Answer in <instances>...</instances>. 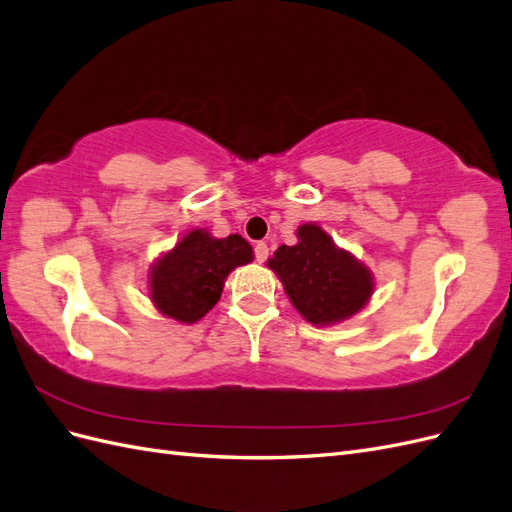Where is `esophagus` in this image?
<instances>
[{
    "label": "esophagus",
    "mask_w": 512,
    "mask_h": 512,
    "mask_svg": "<svg viewBox=\"0 0 512 512\" xmlns=\"http://www.w3.org/2000/svg\"><path fill=\"white\" fill-rule=\"evenodd\" d=\"M268 255H270L268 244L266 242H257L255 244V259L259 261V264H264V261L268 259Z\"/></svg>",
    "instance_id": "obj_1"
}]
</instances>
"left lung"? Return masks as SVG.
<instances>
[{"instance_id": "8db88e82", "label": "left lung", "mask_w": 512, "mask_h": 512, "mask_svg": "<svg viewBox=\"0 0 512 512\" xmlns=\"http://www.w3.org/2000/svg\"><path fill=\"white\" fill-rule=\"evenodd\" d=\"M296 236L294 246L281 244L268 259L294 309L313 326H334L360 313L375 291L373 272L317 223L300 225Z\"/></svg>"}]
</instances>
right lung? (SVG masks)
Returning <instances> with one entry per match:
<instances>
[{
	"label": "right lung",
	"instance_id": "1",
	"mask_svg": "<svg viewBox=\"0 0 512 512\" xmlns=\"http://www.w3.org/2000/svg\"><path fill=\"white\" fill-rule=\"evenodd\" d=\"M253 257L240 233L214 238L208 229H188L150 266L148 296L160 315L197 324L221 300L229 272Z\"/></svg>",
	"mask_w": 512,
	"mask_h": 512
}]
</instances>
